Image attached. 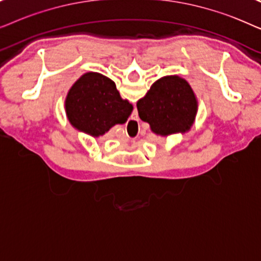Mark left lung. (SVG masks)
Returning <instances> with one entry per match:
<instances>
[{
    "label": "left lung",
    "instance_id": "left-lung-1",
    "mask_svg": "<svg viewBox=\"0 0 261 261\" xmlns=\"http://www.w3.org/2000/svg\"><path fill=\"white\" fill-rule=\"evenodd\" d=\"M137 108L153 133L167 137L190 129L197 113V98L184 78L166 76L152 84Z\"/></svg>",
    "mask_w": 261,
    "mask_h": 261
}]
</instances>
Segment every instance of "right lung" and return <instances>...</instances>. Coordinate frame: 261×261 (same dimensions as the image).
Here are the masks:
<instances>
[{"mask_svg": "<svg viewBox=\"0 0 261 261\" xmlns=\"http://www.w3.org/2000/svg\"><path fill=\"white\" fill-rule=\"evenodd\" d=\"M66 115L76 129L97 138L115 124H122L133 106L122 99L110 78L98 72L84 73L69 90Z\"/></svg>", "mask_w": 261, "mask_h": 261, "instance_id": "add662e5", "label": "right lung"}]
</instances>
